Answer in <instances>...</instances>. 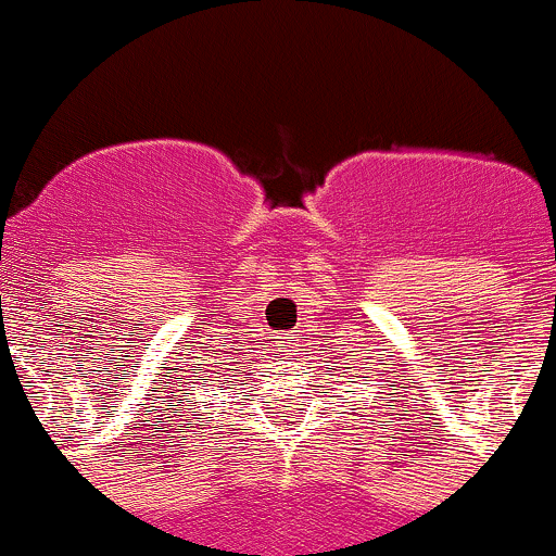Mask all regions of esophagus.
Listing matches in <instances>:
<instances>
[{"instance_id": "34e87169", "label": "esophagus", "mask_w": 556, "mask_h": 556, "mask_svg": "<svg viewBox=\"0 0 556 556\" xmlns=\"http://www.w3.org/2000/svg\"><path fill=\"white\" fill-rule=\"evenodd\" d=\"M277 352H282V355H290V352H293V336H290V333L279 336Z\"/></svg>"}]
</instances>
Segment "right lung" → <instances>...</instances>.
I'll return each mask as SVG.
<instances>
[{"label":"right lung","instance_id":"right-lung-1","mask_svg":"<svg viewBox=\"0 0 556 556\" xmlns=\"http://www.w3.org/2000/svg\"><path fill=\"white\" fill-rule=\"evenodd\" d=\"M228 371H237V368H228ZM223 377H226V374H223Z\"/></svg>","mask_w":556,"mask_h":556}]
</instances>
